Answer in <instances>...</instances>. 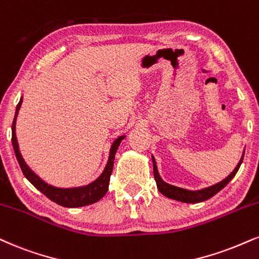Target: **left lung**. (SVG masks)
Wrapping results in <instances>:
<instances>
[{
  "instance_id": "8db88e82",
  "label": "left lung",
  "mask_w": 259,
  "mask_h": 259,
  "mask_svg": "<svg viewBox=\"0 0 259 259\" xmlns=\"http://www.w3.org/2000/svg\"><path fill=\"white\" fill-rule=\"evenodd\" d=\"M244 154H245V151L242 152L241 159L239 160L238 165H236L235 169L230 172V175L227 176L226 179L221 181V182L216 183V185H212L210 187H205V188L198 189V191H189V189L181 188V187L169 185V183L165 182V181L160 177L159 172H158L157 163H155L154 157L152 155L154 180H155V182H157L158 191H159L163 195H165L166 198H170V199H172V200H177L181 202H187V204H197V202L207 200V199L212 198L214 194H217L220 191H222L224 187H226L230 182V181L234 179L236 172H238L240 165H241L242 160H244Z\"/></svg>"
}]
</instances>
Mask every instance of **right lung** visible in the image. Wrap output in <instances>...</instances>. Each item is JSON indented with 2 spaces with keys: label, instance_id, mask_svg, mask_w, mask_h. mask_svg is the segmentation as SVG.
Here are the masks:
<instances>
[{
  "label": "right lung",
  "instance_id": "add662e5",
  "mask_svg": "<svg viewBox=\"0 0 259 259\" xmlns=\"http://www.w3.org/2000/svg\"><path fill=\"white\" fill-rule=\"evenodd\" d=\"M23 104V98L20 99L19 104L17 106L15 110V116L13 120V125H12V143H13L14 153L17 157L18 163H19L21 171H23L24 176L29 180V182L33 187H36L39 192H42L47 198L51 199L52 201L57 202L58 205H61L64 207H82L87 206V205L94 204V202L99 201L100 199L104 198V195L108 191V185H110V177L113 170L114 164V157L119 147L120 142L123 139H125V135L118 136V138L112 142L110 148V155H108L107 164H106L104 171L100 174L98 179L93 181V182L88 183V185L78 186V187H68V188H64V187H55L47 183L40 177L37 175L35 171L26 164V161L23 158L20 153L19 143H18L17 133H15V124H17V118L19 110Z\"/></svg>",
  "mask_w": 259,
  "mask_h": 259
}]
</instances>
